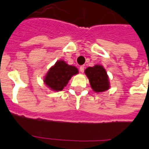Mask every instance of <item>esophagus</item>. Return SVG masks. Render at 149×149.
Listing matches in <instances>:
<instances>
[{
  "label": "esophagus",
  "mask_w": 149,
  "mask_h": 149,
  "mask_svg": "<svg viewBox=\"0 0 149 149\" xmlns=\"http://www.w3.org/2000/svg\"><path fill=\"white\" fill-rule=\"evenodd\" d=\"M84 68H85V67H84V65H81V67H80V72H84Z\"/></svg>",
  "instance_id": "1"
}]
</instances>
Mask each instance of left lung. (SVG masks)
<instances>
[{"label": "left lung", "mask_w": 149, "mask_h": 149, "mask_svg": "<svg viewBox=\"0 0 149 149\" xmlns=\"http://www.w3.org/2000/svg\"><path fill=\"white\" fill-rule=\"evenodd\" d=\"M84 72L89 79L91 88L96 93H103L110 89L109 76L106 69L101 65L96 64L93 67H88Z\"/></svg>", "instance_id": "obj_1"}]
</instances>
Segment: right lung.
Returning <instances> with one entry per match:
<instances>
[{"label": "right lung", "instance_id": "right-lung-1", "mask_svg": "<svg viewBox=\"0 0 149 149\" xmlns=\"http://www.w3.org/2000/svg\"><path fill=\"white\" fill-rule=\"evenodd\" d=\"M79 73L78 69L74 65H68L66 62L60 60L48 69L43 81L45 86L54 92L61 91L67 86L72 76Z\"/></svg>", "mask_w": 149, "mask_h": 149}]
</instances>
